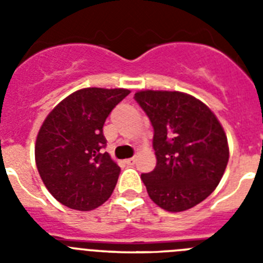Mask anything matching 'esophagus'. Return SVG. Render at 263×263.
I'll return each mask as SVG.
<instances>
[{"label": "esophagus", "mask_w": 263, "mask_h": 263, "mask_svg": "<svg viewBox=\"0 0 263 263\" xmlns=\"http://www.w3.org/2000/svg\"><path fill=\"white\" fill-rule=\"evenodd\" d=\"M134 162H136V158H129V159H126V163L127 164H133Z\"/></svg>", "instance_id": "obj_1"}]
</instances>
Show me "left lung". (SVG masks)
I'll use <instances>...</instances> for the list:
<instances>
[{
  "label": "left lung",
  "mask_w": 263,
  "mask_h": 263,
  "mask_svg": "<svg viewBox=\"0 0 263 263\" xmlns=\"http://www.w3.org/2000/svg\"><path fill=\"white\" fill-rule=\"evenodd\" d=\"M134 99L154 129L157 166L141 175L150 199L168 212L201 203L215 191L229 159L221 124L205 104L182 92L141 90Z\"/></svg>",
  "instance_id": "1"
}]
</instances>
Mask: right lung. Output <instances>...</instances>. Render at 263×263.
<instances>
[{"mask_svg":"<svg viewBox=\"0 0 263 263\" xmlns=\"http://www.w3.org/2000/svg\"><path fill=\"white\" fill-rule=\"evenodd\" d=\"M129 89L84 88L58 104L39 130L35 162L50 194L71 210L105 203L121 168L104 148L106 117Z\"/></svg>","mask_w":263,"mask_h":263,"instance_id":"right-lung-1","label":"right lung"}]
</instances>
